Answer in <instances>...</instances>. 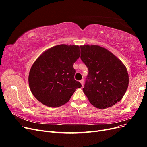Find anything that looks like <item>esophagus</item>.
Returning <instances> with one entry per match:
<instances>
[{
    "instance_id": "34e87169",
    "label": "esophagus",
    "mask_w": 147,
    "mask_h": 147,
    "mask_svg": "<svg viewBox=\"0 0 147 147\" xmlns=\"http://www.w3.org/2000/svg\"><path fill=\"white\" fill-rule=\"evenodd\" d=\"M80 83L82 84V86H83V83H84V80H83V79H82L80 81Z\"/></svg>"
}]
</instances>
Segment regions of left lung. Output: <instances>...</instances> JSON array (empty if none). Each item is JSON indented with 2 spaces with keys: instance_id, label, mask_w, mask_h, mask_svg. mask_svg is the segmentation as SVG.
Returning <instances> with one entry per match:
<instances>
[{
  "instance_id": "8db88e82",
  "label": "left lung",
  "mask_w": 147,
  "mask_h": 147,
  "mask_svg": "<svg viewBox=\"0 0 147 147\" xmlns=\"http://www.w3.org/2000/svg\"><path fill=\"white\" fill-rule=\"evenodd\" d=\"M81 59L89 73L83 91L90 103L100 109L119 102L129 84L126 66L107 49L94 45H81Z\"/></svg>"
}]
</instances>
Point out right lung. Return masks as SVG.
Listing matches in <instances>:
<instances>
[{"label":"right lung","mask_w":147,"mask_h":147,"mask_svg":"<svg viewBox=\"0 0 147 147\" xmlns=\"http://www.w3.org/2000/svg\"><path fill=\"white\" fill-rule=\"evenodd\" d=\"M80 56L78 45H56L47 49L31 67L29 85L42 104L57 107L69 102L76 89L82 87L74 79L73 65Z\"/></svg>","instance_id":"obj_1"}]
</instances>
